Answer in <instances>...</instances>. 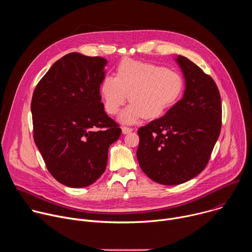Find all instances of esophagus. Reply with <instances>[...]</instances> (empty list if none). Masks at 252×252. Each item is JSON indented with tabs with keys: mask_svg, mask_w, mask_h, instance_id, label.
Instances as JSON below:
<instances>
[{
	"mask_svg": "<svg viewBox=\"0 0 252 252\" xmlns=\"http://www.w3.org/2000/svg\"><path fill=\"white\" fill-rule=\"evenodd\" d=\"M122 130H123V133H129L130 131H132L133 130V128H131V127H128V126H123L122 127Z\"/></svg>",
	"mask_w": 252,
	"mask_h": 252,
	"instance_id": "esophagus-1",
	"label": "esophagus"
}]
</instances>
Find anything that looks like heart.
Returning <instances> with one entry per match:
<instances>
[{"mask_svg": "<svg viewBox=\"0 0 252 252\" xmlns=\"http://www.w3.org/2000/svg\"><path fill=\"white\" fill-rule=\"evenodd\" d=\"M183 89V78L176 71L132 59H124L116 77L107 75L100 84L107 114H118L129 98L131 103L121 115V120L129 124L142 117L147 120L161 117L177 100Z\"/></svg>", "mask_w": 252, "mask_h": 252, "instance_id": "b5f03b06", "label": "heart"}]
</instances>
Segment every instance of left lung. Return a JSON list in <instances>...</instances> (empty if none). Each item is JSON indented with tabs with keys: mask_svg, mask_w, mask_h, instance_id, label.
I'll use <instances>...</instances> for the list:
<instances>
[{
	"mask_svg": "<svg viewBox=\"0 0 252 252\" xmlns=\"http://www.w3.org/2000/svg\"><path fill=\"white\" fill-rule=\"evenodd\" d=\"M186 79L184 97L164 117L138 128L136 158L154 182L184 184L207 165L221 129V98L213 79L186 57L178 56Z\"/></svg>",
	"mask_w": 252,
	"mask_h": 252,
	"instance_id": "obj_1",
	"label": "left lung"
}]
</instances>
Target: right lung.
<instances>
[{"mask_svg":"<svg viewBox=\"0 0 252 252\" xmlns=\"http://www.w3.org/2000/svg\"><path fill=\"white\" fill-rule=\"evenodd\" d=\"M106 61L69 53L35 87L32 132L46 166L69 188L91 186L104 172L107 151L122 133L100 101Z\"/></svg>","mask_w":252,"mask_h":252,"instance_id":"add662e5","label":"right lung"}]
</instances>
